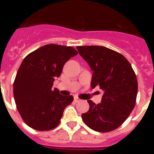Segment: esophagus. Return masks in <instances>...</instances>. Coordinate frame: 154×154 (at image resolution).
Segmentation results:
<instances>
[{"label": "esophagus", "instance_id": "34e87169", "mask_svg": "<svg viewBox=\"0 0 154 154\" xmlns=\"http://www.w3.org/2000/svg\"><path fill=\"white\" fill-rule=\"evenodd\" d=\"M81 101V99L79 98V97H74V101L75 102H78V101Z\"/></svg>", "mask_w": 154, "mask_h": 154}]
</instances>
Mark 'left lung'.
Masks as SVG:
<instances>
[{"label":"left lung","instance_id":"left-lung-1","mask_svg":"<svg viewBox=\"0 0 154 154\" xmlns=\"http://www.w3.org/2000/svg\"><path fill=\"white\" fill-rule=\"evenodd\" d=\"M78 53L94 71L91 88L103 91L101 102L89 100V109L82 115L87 126L108 133L122 125L134 109L137 80L130 63L121 53L103 46H77Z\"/></svg>","mask_w":154,"mask_h":154}]
</instances>
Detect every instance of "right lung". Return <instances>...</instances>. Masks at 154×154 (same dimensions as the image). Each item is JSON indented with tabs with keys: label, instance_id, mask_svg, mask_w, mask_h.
Listing matches in <instances>:
<instances>
[{
	"label": "right lung",
	"instance_id": "1",
	"mask_svg": "<svg viewBox=\"0 0 154 154\" xmlns=\"http://www.w3.org/2000/svg\"><path fill=\"white\" fill-rule=\"evenodd\" d=\"M77 51L71 46L49 44L28 54L20 64L13 83L17 109L25 123L38 131L57 126L72 96H62L53 89L63 66Z\"/></svg>",
	"mask_w": 154,
	"mask_h": 154
}]
</instances>
